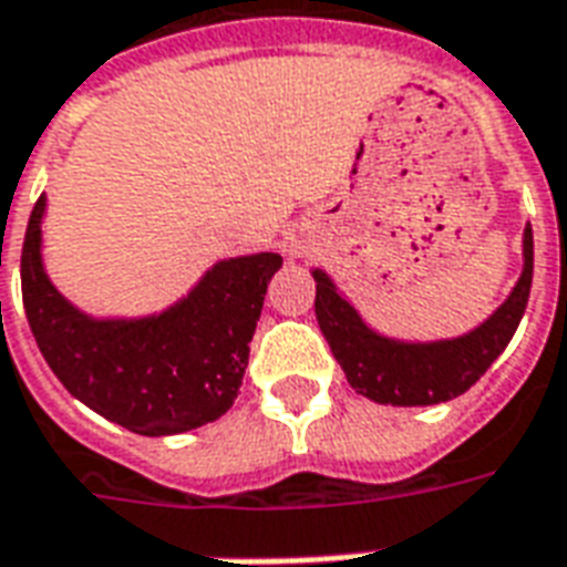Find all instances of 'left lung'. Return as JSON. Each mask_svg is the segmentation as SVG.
Returning a JSON list of instances; mask_svg holds the SVG:
<instances>
[{
  "label": "left lung",
  "mask_w": 567,
  "mask_h": 567,
  "mask_svg": "<svg viewBox=\"0 0 567 567\" xmlns=\"http://www.w3.org/2000/svg\"><path fill=\"white\" fill-rule=\"evenodd\" d=\"M523 276L484 324L460 339L400 342L369 330L327 272L316 276V318L351 388L381 405H439L472 388L505 351L532 291V228L523 234Z\"/></svg>",
  "instance_id": "8db88e82"
}]
</instances>
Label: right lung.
<instances>
[{
    "mask_svg": "<svg viewBox=\"0 0 567 567\" xmlns=\"http://www.w3.org/2000/svg\"><path fill=\"white\" fill-rule=\"evenodd\" d=\"M41 216L44 195L32 207L20 255L23 309L41 354L71 396L137 435L188 433L228 412L282 255L219 261L162 316L95 321L50 285L41 267Z\"/></svg>",
    "mask_w": 567,
    "mask_h": 567,
    "instance_id": "1",
    "label": "right lung"
}]
</instances>
